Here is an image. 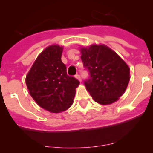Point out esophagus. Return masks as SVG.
I'll use <instances>...</instances> for the list:
<instances>
[{
	"instance_id": "esophagus-1",
	"label": "esophagus",
	"mask_w": 153,
	"mask_h": 153,
	"mask_svg": "<svg viewBox=\"0 0 153 153\" xmlns=\"http://www.w3.org/2000/svg\"><path fill=\"white\" fill-rule=\"evenodd\" d=\"M75 78H76L77 79H79V82L82 81V78H81V76L79 75V74H76V75H75Z\"/></svg>"
}]
</instances>
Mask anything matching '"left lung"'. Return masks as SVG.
<instances>
[{
	"instance_id": "left-lung-1",
	"label": "left lung",
	"mask_w": 153,
	"mask_h": 153,
	"mask_svg": "<svg viewBox=\"0 0 153 153\" xmlns=\"http://www.w3.org/2000/svg\"><path fill=\"white\" fill-rule=\"evenodd\" d=\"M81 51L83 67L89 72L84 85L94 100L102 105L116 102L129 82L128 65L105 45H92Z\"/></svg>"
}]
</instances>
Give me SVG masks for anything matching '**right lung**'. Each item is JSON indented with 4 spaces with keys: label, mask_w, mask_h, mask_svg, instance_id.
Instances as JSON below:
<instances>
[{
    "label": "right lung",
    "mask_w": 153,
    "mask_h": 153,
    "mask_svg": "<svg viewBox=\"0 0 153 153\" xmlns=\"http://www.w3.org/2000/svg\"><path fill=\"white\" fill-rule=\"evenodd\" d=\"M62 47L47 48L37 57L26 77V84L33 99L43 109L60 113L69 108L74 101L79 81L67 74L61 60Z\"/></svg>",
    "instance_id": "1"
}]
</instances>
